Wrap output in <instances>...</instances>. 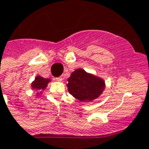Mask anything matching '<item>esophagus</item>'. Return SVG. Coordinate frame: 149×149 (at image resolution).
<instances>
[{
    "label": "esophagus",
    "mask_w": 149,
    "mask_h": 149,
    "mask_svg": "<svg viewBox=\"0 0 149 149\" xmlns=\"http://www.w3.org/2000/svg\"><path fill=\"white\" fill-rule=\"evenodd\" d=\"M56 80L57 81H63V78H62V77H58V78H56Z\"/></svg>",
    "instance_id": "1"
}]
</instances>
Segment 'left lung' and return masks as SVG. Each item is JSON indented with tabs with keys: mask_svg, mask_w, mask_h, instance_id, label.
I'll return each mask as SVG.
<instances>
[{
	"mask_svg": "<svg viewBox=\"0 0 149 149\" xmlns=\"http://www.w3.org/2000/svg\"><path fill=\"white\" fill-rule=\"evenodd\" d=\"M69 93L82 102H92L101 95L106 87L105 81L100 77L78 68L68 78Z\"/></svg>",
	"mask_w": 149,
	"mask_h": 149,
	"instance_id": "8db88e82",
	"label": "left lung"
}]
</instances>
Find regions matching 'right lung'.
I'll return each mask as SVG.
<instances>
[{"label": "right lung", "mask_w": 149, "mask_h": 149, "mask_svg": "<svg viewBox=\"0 0 149 149\" xmlns=\"http://www.w3.org/2000/svg\"><path fill=\"white\" fill-rule=\"evenodd\" d=\"M51 81L50 78H44L40 75H37L36 77L35 80L31 83V88L33 90L38 91L36 93V95L40 96L42 94V91H44L47 88L48 83Z\"/></svg>", "instance_id": "right-lung-1"}]
</instances>
